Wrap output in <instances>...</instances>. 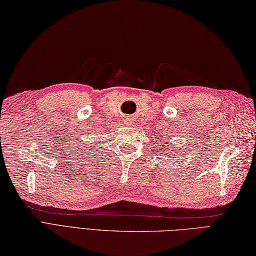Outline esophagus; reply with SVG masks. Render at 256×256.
I'll list each match as a JSON object with an SVG mask.
<instances>
[{"mask_svg": "<svg viewBox=\"0 0 256 256\" xmlns=\"http://www.w3.org/2000/svg\"><path fill=\"white\" fill-rule=\"evenodd\" d=\"M125 122H126L127 125H132V124H134V120L130 118V117H128V118H126Z\"/></svg>", "mask_w": 256, "mask_h": 256, "instance_id": "obj_1", "label": "esophagus"}]
</instances>
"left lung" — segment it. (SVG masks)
<instances>
[{
  "instance_id": "left-lung-1",
  "label": "left lung",
  "mask_w": 256,
  "mask_h": 256,
  "mask_svg": "<svg viewBox=\"0 0 256 256\" xmlns=\"http://www.w3.org/2000/svg\"><path fill=\"white\" fill-rule=\"evenodd\" d=\"M164 139H160V141L162 142ZM166 144H168V142H166ZM178 145V144H176ZM162 150H164V148H162ZM174 150V144H172V143H170L169 144V150H168V153H167V155L169 156L170 155V153L172 154V150Z\"/></svg>"
}]
</instances>
